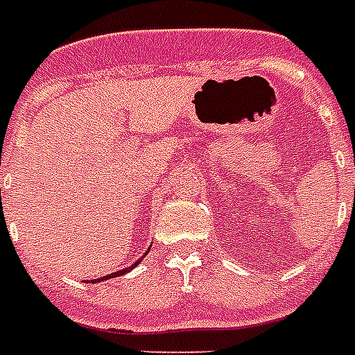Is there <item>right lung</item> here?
I'll list each match as a JSON object with an SVG mask.
<instances>
[{"instance_id":"right-lung-1","label":"right lung","mask_w":355,"mask_h":355,"mask_svg":"<svg viewBox=\"0 0 355 355\" xmlns=\"http://www.w3.org/2000/svg\"><path fill=\"white\" fill-rule=\"evenodd\" d=\"M138 262H135V266H137ZM131 266V268H135ZM131 268H125V270H122V272H114V273H109V275H105V277H100V279H94V281H89V282H100V281H105V279H112V277H118V275H123V273H128Z\"/></svg>"}]
</instances>
